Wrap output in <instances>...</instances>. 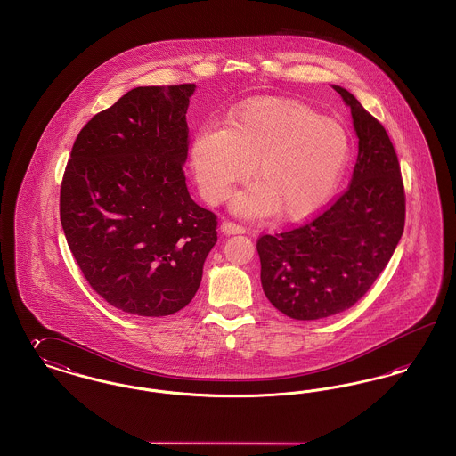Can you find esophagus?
<instances>
[{"label":"esophagus","mask_w":456,"mask_h":456,"mask_svg":"<svg viewBox=\"0 0 456 456\" xmlns=\"http://www.w3.org/2000/svg\"><path fill=\"white\" fill-rule=\"evenodd\" d=\"M220 231H222L225 236H234V234H244V232H246L244 227H240V225L234 224V222H222Z\"/></svg>","instance_id":"esophagus-1"}]
</instances>
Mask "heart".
Masks as SVG:
<instances>
[{
  "mask_svg": "<svg viewBox=\"0 0 456 456\" xmlns=\"http://www.w3.org/2000/svg\"><path fill=\"white\" fill-rule=\"evenodd\" d=\"M200 193L220 203L249 175L256 184L231 208L240 217L277 214L287 222L314 216L340 184L350 159V138L338 121L307 104L263 97L234 109L225 128H203L191 145Z\"/></svg>",
  "mask_w": 456,
  "mask_h": 456,
  "instance_id": "obj_1",
  "label": "heart"
}]
</instances>
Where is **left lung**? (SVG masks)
<instances>
[{"label":"left lung","mask_w":456,"mask_h":456,"mask_svg":"<svg viewBox=\"0 0 456 456\" xmlns=\"http://www.w3.org/2000/svg\"><path fill=\"white\" fill-rule=\"evenodd\" d=\"M359 138L347 191L299 229L256 244L266 299L292 320H322L357 303L388 265L405 225V193L390 136L344 87Z\"/></svg>","instance_id":"8db88e82"}]
</instances>
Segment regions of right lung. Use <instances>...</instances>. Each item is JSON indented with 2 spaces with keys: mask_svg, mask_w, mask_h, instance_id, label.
I'll return each instance as SVG.
<instances>
[{
  "mask_svg": "<svg viewBox=\"0 0 456 456\" xmlns=\"http://www.w3.org/2000/svg\"><path fill=\"white\" fill-rule=\"evenodd\" d=\"M195 84L136 87L95 114L68 160L60 217L90 287L134 316L191 303L217 217L191 200L186 110Z\"/></svg>",
  "mask_w": 456,
  "mask_h": 456,
  "instance_id": "right-lung-1",
  "label": "right lung"
}]
</instances>
